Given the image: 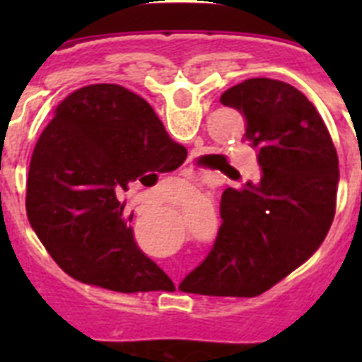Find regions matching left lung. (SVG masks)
<instances>
[{"instance_id": "8db88e82", "label": "left lung", "mask_w": 362, "mask_h": 362, "mask_svg": "<svg viewBox=\"0 0 362 362\" xmlns=\"http://www.w3.org/2000/svg\"><path fill=\"white\" fill-rule=\"evenodd\" d=\"M221 105L246 120L257 175L240 173L221 195L214 247L180 289L212 297H255L300 267L321 246L337 209V148L308 98L287 82L247 78Z\"/></svg>"}]
</instances>
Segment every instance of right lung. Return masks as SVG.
Listing matches in <instances>:
<instances>
[{
	"mask_svg": "<svg viewBox=\"0 0 362 362\" xmlns=\"http://www.w3.org/2000/svg\"><path fill=\"white\" fill-rule=\"evenodd\" d=\"M186 156L136 93L118 84L81 88L56 107L31 153V229L75 280L120 293L170 286L136 246L118 195L131 182L150 186Z\"/></svg>",
	"mask_w": 362,
	"mask_h": 362,
	"instance_id": "1",
	"label": "right lung"
}]
</instances>
